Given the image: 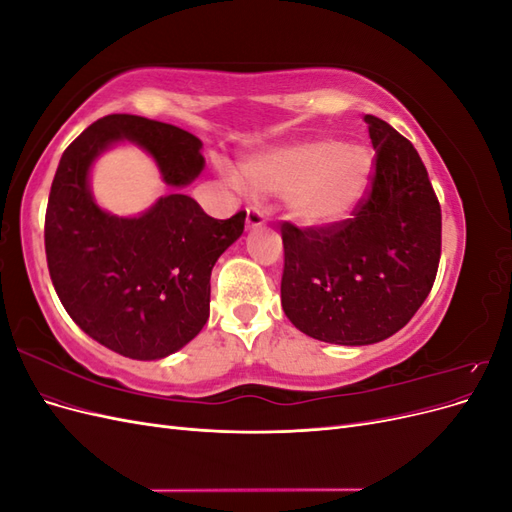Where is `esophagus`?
<instances>
[{"mask_svg":"<svg viewBox=\"0 0 512 512\" xmlns=\"http://www.w3.org/2000/svg\"><path fill=\"white\" fill-rule=\"evenodd\" d=\"M267 222V215H265V211L262 209H258V207H247L245 209V224H247V228H258V226H262Z\"/></svg>","mask_w":512,"mask_h":512,"instance_id":"1","label":"esophagus"}]
</instances>
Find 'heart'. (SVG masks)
Masks as SVG:
<instances>
[{
    "mask_svg": "<svg viewBox=\"0 0 512 512\" xmlns=\"http://www.w3.org/2000/svg\"><path fill=\"white\" fill-rule=\"evenodd\" d=\"M374 162L363 147L305 141L260 151L239 166L254 194L284 196L290 218L303 228L344 224L365 198Z\"/></svg>",
    "mask_w": 512,
    "mask_h": 512,
    "instance_id": "obj_1",
    "label": "heart"
}]
</instances>
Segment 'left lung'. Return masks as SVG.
Instances as JSON below:
<instances>
[{
    "instance_id": "1",
    "label": "left lung",
    "mask_w": 512,
    "mask_h": 512,
    "mask_svg": "<svg viewBox=\"0 0 512 512\" xmlns=\"http://www.w3.org/2000/svg\"><path fill=\"white\" fill-rule=\"evenodd\" d=\"M376 173L354 218L335 228L282 224V307L305 335L367 346L404 329L433 286L442 211L414 145L365 115Z\"/></svg>"
}]
</instances>
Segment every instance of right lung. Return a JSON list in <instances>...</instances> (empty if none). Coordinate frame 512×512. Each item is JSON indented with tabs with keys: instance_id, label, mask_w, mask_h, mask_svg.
<instances>
[{
	"instance_id": "obj_1",
	"label": "right lung",
	"mask_w": 512,
	"mask_h": 512,
	"mask_svg": "<svg viewBox=\"0 0 512 512\" xmlns=\"http://www.w3.org/2000/svg\"><path fill=\"white\" fill-rule=\"evenodd\" d=\"M121 141L143 147L173 188L205 168L203 143L170 123L106 115L59 160L44 220V250L61 305L98 344L138 361L181 350L205 327L211 269L245 226L207 215L194 198L170 192L136 218L98 207L89 170Z\"/></svg>"
}]
</instances>
